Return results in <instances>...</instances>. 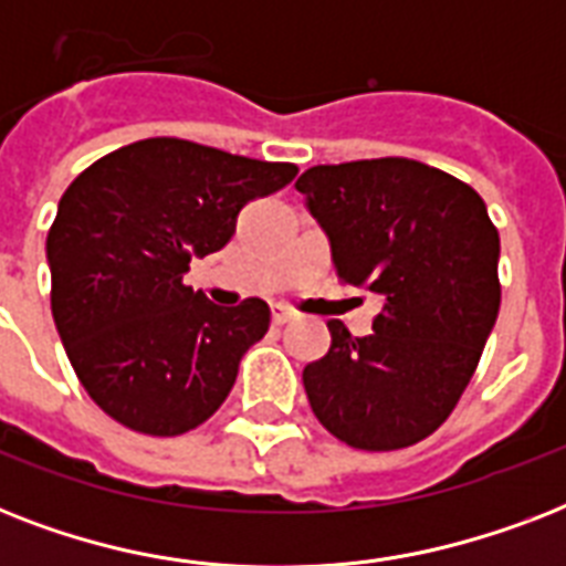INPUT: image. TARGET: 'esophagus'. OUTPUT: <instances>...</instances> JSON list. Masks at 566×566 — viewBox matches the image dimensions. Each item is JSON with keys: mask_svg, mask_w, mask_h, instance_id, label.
Segmentation results:
<instances>
[{"mask_svg": "<svg viewBox=\"0 0 566 566\" xmlns=\"http://www.w3.org/2000/svg\"><path fill=\"white\" fill-rule=\"evenodd\" d=\"M291 319H293V311H287L284 305H275V308H273L275 326H284V323H291Z\"/></svg>", "mask_w": 566, "mask_h": 566, "instance_id": "esophagus-1", "label": "esophagus"}]
</instances>
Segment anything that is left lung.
Listing matches in <instances>:
<instances>
[{
    "label": "left lung",
    "instance_id": "obj_1",
    "mask_svg": "<svg viewBox=\"0 0 566 566\" xmlns=\"http://www.w3.org/2000/svg\"><path fill=\"white\" fill-rule=\"evenodd\" d=\"M296 190L326 231L337 279L381 300L373 335L328 323L302 370L337 440L390 452L429 438L470 385L500 314V231L482 196L411 158L319 164Z\"/></svg>",
    "mask_w": 566,
    "mask_h": 566
}]
</instances>
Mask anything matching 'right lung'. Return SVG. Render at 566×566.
Returning a JSON list of instances; mask_svg holds the SVG:
<instances>
[{"instance_id":"add662e5","label":"right lung","mask_w":566,"mask_h":566,"mask_svg":"<svg viewBox=\"0 0 566 566\" xmlns=\"http://www.w3.org/2000/svg\"><path fill=\"white\" fill-rule=\"evenodd\" d=\"M293 176V164L149 137L66 188L46 238L52 317L75 376L108 417L172 438L226 402L270 308L264 300L220 308L185 273L229 243L249 199Z\"/></svg>"}]
</instances>
